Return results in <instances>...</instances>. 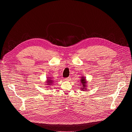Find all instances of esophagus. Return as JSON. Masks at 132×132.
Listing matches in <instances>:
<instances>
[{"mask_svg":"<svg viewBox=\"0 0 132 132\" xmlns=\"http://www.w3.org/2000/svg\"><path fill=\"white\" fill-rule=\"evenodd\" d=\"M70 79H71V78H70V77H67V78H65V80L66 81H70Z\"/></svg>","mask_w":132,"mask_h":132,"instance_id":"esophagus-1","label":"esophagus"}]
</instances>
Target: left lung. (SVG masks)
<instances>
[{
	"label": "left lung",
	"instance_id": "8db88e82",
	"mask_svg": "<svg viewBox=\"0 0 132 132\" xmlns=\"http://www.w3.org/2000/svg\"><path fill=\"white\" fill-rule=\"evenodd\" d=\"M80 79V82H81V85H82V87L80 88L81 90L82 91H86L87 90V81L86 80V78L84 76H82Z\"/></svg>",
	"mask_w": 132,
	"mask_h": 132
}]
</instances>
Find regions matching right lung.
<instances>
[{
    "label": "right lung",
    "mask_w": 132,
    "mask_h": 132,
    "mask_svg": "<svg viewBox=\"0 0 132 132\" xmlns=\"http://www.w3.org/2000/svg\"><path fill=\"white\" fill-rule=\"evenodd\" d=\"M54 82V80L53 79L52 77H47L46 81H45V85H47V87H50L53 85V84ZM48 88V87H47Z\"/></svg>",
    "instance_id": "obj_1"
}]
</instances>
